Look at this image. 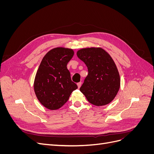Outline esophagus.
Returning <instances> with one entry per match:
<instances>
[{
	"label": "esophagus",
	"instance_id": "1",
	"mask_svg": "<svg viewBox=\"0 0 154 154\" xmlns=\"http://www.w3.org/2000/svg\"><path fill=\"white\" fill-rule=\"evenodd\" d=\"M77 85H78V88H80V87H81V85H82V82H79V83H77Z\"/></svg>",
	"mask_w": 154,
	"mask_h": 154
}]
</instances>
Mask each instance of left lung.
Listing matches in <instances>:
<instances>
[{"label": "left lung", "instance_id": "8db88e82", "mask_svg": "<svg viewBox=\"0 0 154 154\" xmlns=\"http://www.w3.org/2000/svg\"><path fill=\"white\" fill-rule=\"evenodd\" d=\"M76 54L88 72L80 91L92 105L101 106L110 103L120 88L119 73L113 59L101 48H83Z\"/></svg>", "mask_w": 154, "mask_h": 154}]
</instances>
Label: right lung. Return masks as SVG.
Wrapping results in <instances>:
<instances>
[{
    "label": "right lung",
    "mask_w": 154,
    "mask_h": 154,
    "mask_svg": "<svg viewBox=\"0 0 154 154\" xmlns=\"http://www.w3.org/2000/svg\"><path fill=\"white\" fill-rule=\"evenodd\" d=\"M74 54L72 49L56 48L42 60L35 78L34 91L37 99L48 109H59L78 88L67 68Z\"/></svg>",
    "instance_id": "right-lung-1"
}]
</instances>
